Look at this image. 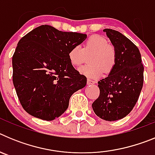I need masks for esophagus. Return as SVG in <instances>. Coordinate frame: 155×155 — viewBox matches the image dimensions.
<instances>
[{"label": "esophagus", "mask_w": 155, "mask_h": 155, "mask_svg": "<svg viewBox=\"0 0 155 155\" xmlns=\"http://www.w3.org/2000/svg\"><path fill=\"white\" fill-rule=\"evenodd\" d=\"M87 84H95V83H96V81H95L91 80V79L87 78Z\"/></svg>", "instance_id": "34e87169"}]
</instances>
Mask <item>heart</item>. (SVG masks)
Listing matches in <instances>:
<instances>
[{
	"mask_svg": "<svg viewBox=\"0 0 155 155\" xmlns=\"http://www.w3.org/2000/svg\"><path fill=\"white\" fill-rule=\"evenodd\" d=\"M89 64L78 69L81 74L91 78H98L102 73H109L116 64V51L108 41L100 35H92L87 39L82 48L74 46L68 53L71 65L78 67L88 57Z\"/></svg>",
	"mask_w": 155,
	"mask_h": 155,
	"instance_id": "b5f03b06",
	"label": "heart"
}]
</instances>
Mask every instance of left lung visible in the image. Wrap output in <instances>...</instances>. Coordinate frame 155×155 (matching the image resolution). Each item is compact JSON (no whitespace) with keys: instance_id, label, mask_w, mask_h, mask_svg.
<instances>
[{"instance_id":"left-lung-1","label":"left lung","mask_w":155,"mask_h":155,"mask_svg":"<svg viewBox=\"0 0 155 155\" xmlns=\"http://www.w3.org/2000/svg\"><path fill=\"white\" fill-rule=\"evenodd\" d=\"M116 51L109 76L98 82L100 94L92 103L94 113L106 121L124 118L134 109L143 83V66L138 48L116 30H103Z\"/></svg>"}]
</instances>
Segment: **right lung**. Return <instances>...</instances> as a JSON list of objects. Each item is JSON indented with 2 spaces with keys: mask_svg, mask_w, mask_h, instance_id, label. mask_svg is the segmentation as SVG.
Here are the masks:
<instances>
[{
  "mask_svg": "<svg viewBox=\"0 0 155 155\" xmlns=\"http://www.w3.org/2000/svg\"><path fill=\"white\" fill-rule=\"evenodd\" d=\"M86 38V34L61 31L44 25L19 40L12 57L13 84L28 114L55 120L67 110L71 95L86 85V77L68 59L70 50Z\"/></svg>",
  "mask_w": 155,
  "mask_h": 155,
  "instance_id": "add662e5",
  "label": "right lung"
}]
</instances>
